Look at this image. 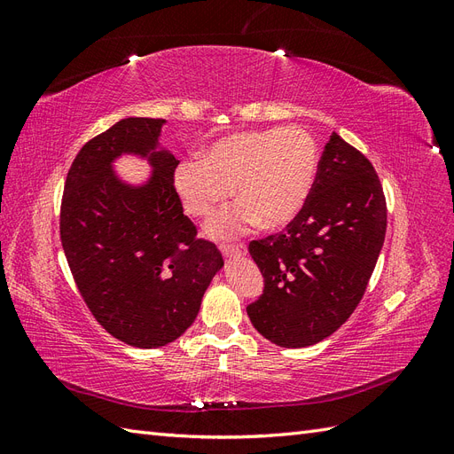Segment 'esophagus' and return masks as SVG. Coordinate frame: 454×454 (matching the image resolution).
<instances>
[{"mask_svg":"<svg viewBox=\"0 0 454 454\" xmlns=\"http://www.w3.org/2000/svg\"><path fill=\"white\" fill-rule=\"evenodd\" d=\"M222 254L225 257H244L248 254V248L244 244H237V246H222Z\"/></svg>","mask_w":454,"mask_h":454,"instance_id":"obj_1","label":"esophagus"}]
</instances>
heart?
Segmentation results:
<instances>
[{
    "label": "heart",
    "mask_w": 454,
    "mask_h": 454,
    "mask_svg": "<svg viewBox=\"0 0 454 454\" xmlns=\"http://www.w3.org/2000/svg\"><path fill=\"white\" fill-rule=\"evenodd\" d=\"M320 170V147L301 127L248 130L225 136L185 159L174 170V189L184 210L210 215L231 195L240 199L206 225L208 237L223 240L250 227H284L301 214Z\"/></svg>",
    "instance_id": "1"
}]
</instances>
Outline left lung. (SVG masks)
Returning <instances> with one entry per match:
<instances>
[{
    "label": "left lung",
    "instance_id": "left-lung-1",
    "mask_svg": "<svg viewBox=\"0 0 454 454\" xmlns=\"http://www.w3.org/2000/svg\"><path fill=\"white\" fill-rule=\"evenodd\" d=\"M387 232L379 176L337 132L305 208L284 232L250 242L265 290L248 309L257 332L284 348L333 335L364 297Z\"/></svg>",
    "mask_w": 454,
    "mask_h": 454
}]
</instances>
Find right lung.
Wrapping results in <instances>:
<instances>
[{"label":"right lung","instance_id":"1","mask_svg":"<svg viewBox=\"0 0 454 454\" xmlns=\"http://www.w3.org/2000/svg\"><path fill=\"white\" fill-rule=\"evenodd\" d=\"M164 119L127 117L79 151L64 185L60 237L67 265L94 318L136 348H159L195 322L223 267L197 240L174 189L177 160L160 144ZM136 156L152 174L129 183L114 162Z\"/></svg>","mask_w":454,"mask_h":454}]
</instances>
